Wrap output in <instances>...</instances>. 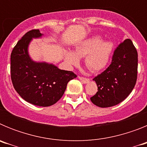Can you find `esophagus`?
Segmentation results:
<instances>
[{"label":"esophagus","instance_id":"34e87169","mask_svg":"<svg viewBox=\"0 0 147 147\" xmlns=\"http://www.w3.org/2000/svg\"><path fill=\"white\" fill-rule=\"evenodd\" d=\"M79 79H80V80H81L82 82L85 83V84H86V83L89 82V79H88V78H85V77H82V76H79Z\"/></svg>","mask_w":147,"mask_h":147}]
</instances>
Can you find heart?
<instances>
[{"label": "heart", "instance_id": "heart-1", "mask_svg": "<svg viewBox=\"0 0 147 147\" xmlns=\"http://www.w3.org/2000/svg\"><path fill=\"white\" fill-rule=\"evenodd\" d=\"M113 49L112 42H103V38L96 35L78 44L75 47L74 52L65 51L64 57L70 67H75L80 64V58L85 57V65L90 71L96 72L107 65Z\"/></svg>", "mask_w": 147, "mask_h": 147}]
</instances>
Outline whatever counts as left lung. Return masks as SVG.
<instances>
[{
    "instance_id": "left-lung-1",
    "label": "left lung",
    "mask_w": 147,
    "mask_h": 147,
    "mask_svg": "<svg viewBox=\"0 0 147 147\" xmlns=\"http://www.w3.org/2000/svg\"><path fill=\"white\" fill-rule=\"evenodd\" d=\"M138 52L129 39L116 48L107 69L93 79L98 91L90 98L99 107H113L124 101L136 85Z\"/></svg>"
}]
</instances>
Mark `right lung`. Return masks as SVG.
<instances>
[{
  "label": "right lung",
  "instance_id": "add662e5",
  "mask_svg": "<svg viewBox=\"0 0 147 147\" xmlns=\"http://www.w3.org/2000/svg\"><path fill=\"white\" fill-rule=\"evenodd\" d=\"M42 35L40 30L33 29L18 41L11 54V79L15 90L25 101L39 107H49L60 99L68 82L77 76L54 64L35 62L30 57V42Z\"/></svg>",
  "mask_w": 147,
  "mask_h": 147
}]
</instances>
